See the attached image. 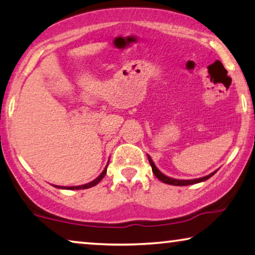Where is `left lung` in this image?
Listing matches in <instances>:
<instances>
[{
  "instance_id": "obj_1",
  "label": "left lung",
  "mask_w": 255,
  "mask_h": 255,
  "mask_svg": "<svg viewBox=\"0 0 255 255\" xmlns=\"http://www.w3.org/2000/svg\"><path fill=\"white\" fill-rule=\"evenodd\" d=\"M147 157H148L149 164H151V167H152V171H153V173H154V175H155L156 178L162 181V183H164V184H169V185H173V186H187V185H193V184L201 183V181H204V180L209 179L210 177H212V176L215 175V173L217 172V171H215V172L210 173V175H208V176L202 177V178H197V179H189V180L175 179V178H170V177L163 175V173L161 172V171L159 170V169H157V168L155 167V164H154V162H153V161H152L151 156L147 155Z\"/></svg>"
}]
</instances>
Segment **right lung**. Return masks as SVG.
<instances>
[{"instance_id": "obj_1", "label": "right lung", "mask_w": 255, "mask_h": 255, "mask_svg": "<svg viewBox=\"0 0 255 255\" xmlns=\"http://www.w3.org/2000/svg\"><path fill=\"white\" fill-rule=\"evenodd\" d=\"M107 168H108V164H107V167L104 168V170L102 171V173H101V175L98 177V178L96 179H94L93 181H91V183H88V184H85V185H79V186H54V187H56V188H61V189H86V188H90V187H93V186H95V185H98L101 180L103 179V177L106 176V173H107Z\"/></svg>"}]
</instances>
